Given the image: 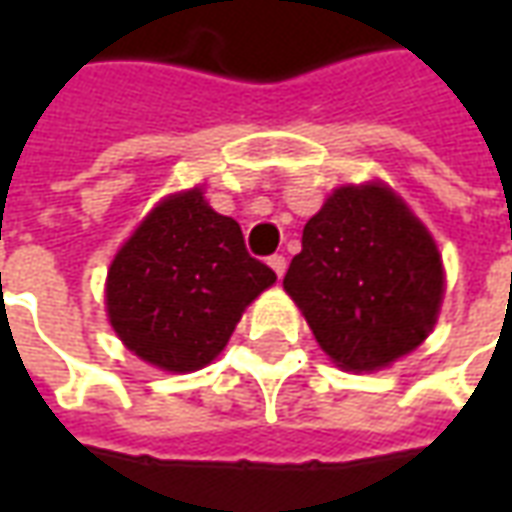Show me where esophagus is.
I'll return each mask as SVG.
<instances>
[{
    "instance_id": "34e87169",
    "label": "esophagus",
    "mask_w": 512,
    "mask_h": 512,
    "mask_svg": "<svg viewBox=\"0 0 512 512\" xmlns=\"http://www.w3.org/2000/svg\"><path fill=\"white\" fill-rule=\"evenodd\" d=\"M268 266L274 268V274L282 279L285 277V268H288V260H285V255H271L268 257Z\"/></svg>"
}]
</instances>
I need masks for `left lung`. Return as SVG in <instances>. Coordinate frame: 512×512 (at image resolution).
Here are the masks:
<instances>
[{
    "mask_svg": "<svg viewBox=\"0 0 512 512\" xmlns=\"http://www.w3.org/2000/svg\"><path fill=\"white\" fill-rule=\"evenodd\" d=\"M285 290L334 365L370 373L411 354L439 318L436 241L384 183L340 186L304 224Z\"/></svg>",
    "mask_w": 512,
    "mask_h": 512,
    "instance_id": "left-lung-1",
    "label": "left lung"
}]
</instances>
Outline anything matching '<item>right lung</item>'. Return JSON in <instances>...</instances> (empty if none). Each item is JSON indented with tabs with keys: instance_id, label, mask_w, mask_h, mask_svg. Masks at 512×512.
I'll return each mask as SVG.
<instances>
[{
	"instance_id": "obj_1",
	"label": "right lung",
	"mask_w": 512,
	"mask_h": 512,
	"mask_svg": "<svg viewBox=\"0 0 512 512\" xmlns=\"http://www.w3.org/2000/svg\"><path fill=\"white\" fill-rule=\"evenodd\" d=\"M274 282L246 252L238 222L189 189L158 202L120 246L106 274V312L139 359L191 373L222 354L246 307Z\"/></svg>"
}]
</instances>
